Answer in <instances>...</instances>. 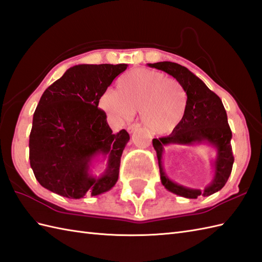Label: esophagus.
Segmentation results:
<instances>
[{
  "label": "esophagus",
  "instance_id": "obj_1",
  "mask_svg": "<svg viewBox=\"0 0 262 262\" xmlns=\"http://www.w3.org/2000/svg\"><path fill=\"white\" fill-rule=\"evenodd\" d=\"M138 129H139V124H138V123L131 124V125L127 126V132H129V133H133V132H135L136 130H138Z\"/></svg>",
  "mask_w": 262,
  "mask_h": 262
}]
</instances>
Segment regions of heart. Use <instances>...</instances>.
Listing matches in <instances>:
<instances>
[{"label": "heart", "instance_id": "1", "mask_svg": "<svg viewBox=\"0 0 262 262\" xmlns=\"http://www.w3.org/2000/svg\"><path fill=\"white\" fill-rule=\"evenodd\" d=\"M118 91L106 90L98 106L110 119L129 122L140 112L142 124L154 135L170 133L186 111L185 90L176 79L147 68L132 69L118 80Z\"/></svg>", "mask_w": 262, "mask_h": 262}]
</instances>
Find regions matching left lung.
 <instances>
[{
    "mask_svg": "<svg viewBox=\"0 0 262 262\" xmlns=\"http://www.w3.org/2000/svg\"><path fill=\"white\" fill-rule=\"evenodd\" d=\"M148 66L176 78L187 95L186 111L179 125L168 137L152 140L158 158L161 184L167 190L185 199H197L200 195L210 196L216 193L228 182L234 162L231 147L232 132L222 101L201 78L179 63L160 61L148 63ZM169 144L189 146L207 144L215 150V157L211 161L213 178L204 190L186 188L166 176L162 165V156L164 147Z\"/></svg>",
    "mask_w": 262,
    "mask_h": 262,
    "instance_id": "left-lung-1",
    "label": "left lung"
}]
</instances>
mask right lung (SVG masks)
<instances>
[{
  "instance_id": "right-lung-1",
  "label": "right lung",
  "mask_w": 262,
  "mask_h": 262,
  "mask_svg": "<svg viewBox=\"0 0 262 262\" xmlns=\"http://www.w3.org/2000/svg\"><path fill=\"white\" fill-rule=\"evenodd\" d=\"M119 65H76L50 85L33 114L29 159L42 187L67 199L97 196L118 182L122 152L130 140L125 130L113 133L98 100L126 69ZM97 158L107 168L95 177Z\"/></svg>"
}]
</instances>
